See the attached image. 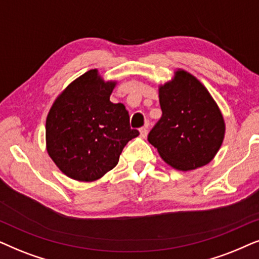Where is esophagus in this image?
Wrapping results in <instances>:
<instances>
[{"instance_id":"obj_1","label":"esophagus","mask_w":259,"mask_h":259,"mask_svg":"<svg viewBox=\"0 0 259 259\" xmlns=\"http://www.w3.org/2000/svg\"><path fill=\"white\" fill-rule=\"evenodd\" d=\"M140 135L142 139H146L147 135H148V124H146L143 127H141L140 129Z\"/></svg>"}]
</instances>
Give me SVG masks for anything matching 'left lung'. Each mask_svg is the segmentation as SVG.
Wrapping results in <instances>:
<instances>
[{"label":"left lung","instance_id":"1","mask_svg":"<svg viewBox=\"0 0 259 259\" xmlns=\"http://www.w3.org/2000/svg\"><path fill=\"white\" fill-rule=\"evenodd\" d=\"M162 116L148 135L165 163L188 171L209 163L222 147L225 120L208 90L187 71L158 86Z\"/></svg>","mask_w":259,"mask_h":259}]
</instances>
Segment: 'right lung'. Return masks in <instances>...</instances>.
Returning <instances> with one entry per match:
<instances>
[{
    "instance_id": "right-lung-1",
    "label": "right lung",
    "mask_w": 259,
    "mask_h": 259,
    "mask_svg": "<svg viewBox=\"0 0 259 259\" xmlns=\"http://www.w3.org/2000/svg\"><path fill=\"white\" fill-rule=\"evenodd\" d=\"M117 81H105L98 70L74 79L58 96L46 118V149L57 167L77 181L101 179L118 163L132 129L122 103L110 102Z\"/></svg>"
}]
</instances>
